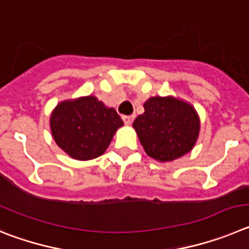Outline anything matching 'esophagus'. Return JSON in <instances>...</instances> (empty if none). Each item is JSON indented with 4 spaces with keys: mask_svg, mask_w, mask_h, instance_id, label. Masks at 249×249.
<instances>
[{
    "mask_svg": "<svg viewBox=\"0 0 249 249\" xmlns=\"http://www.w3.org/2000/svg\"><path fill=\"white\" fill-rule=\"evenodd\" d=\"M134 118H135L134 115H125V116H123V120H124V123L126 125H131L134 122Z\"/></svg>",
    "mask_w": 249,
    "mask_h": 249,
    "instance_id": "obj_1",
    "label": "esophagus"
}]
</instances>
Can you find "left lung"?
<instances>
[{"label":"left lung","instance_id":"1","mask_svg":"<svg viewBox=\"0 0 249 249\" xmlns=\"http://www.w3.org/2000/svg\"><path fill=\"white\" fill-rule=\"evenodd\" d=\"M133 126L150 158L166 162L191 151L200 131V119L192 105L174 97H152Z\"/></svg>","mask_w":249,"mask_h":249}]
</instances>
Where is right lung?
Here are the masks:
<instances>
[{"instance_id":"add662e5","label":"right lung","mask_w":249,"mask_h":249,"mask_svg":"<svg viewBox=\"0 0 249 249\" xmlns=\"http://www.w3.org/2000/svg\"><path fill=\"white\" fill-rule=\"evenodd\" d=\"M123 125L115 109L107 108L93 95L64 100L51 115V130L58 146L82 161L104 154Z\"/></svg>"}]
</instances>
